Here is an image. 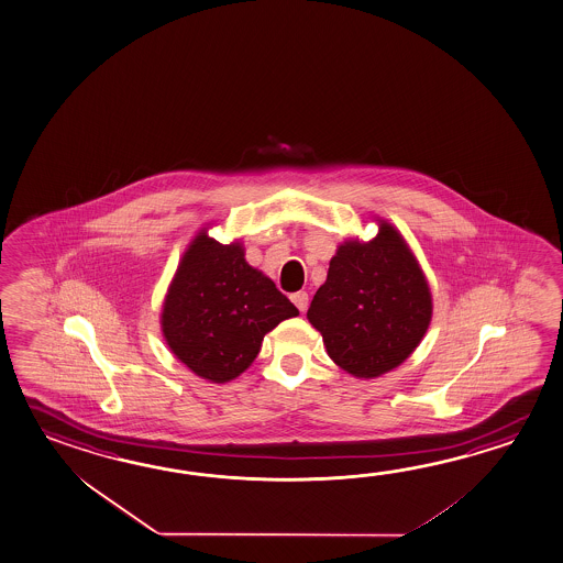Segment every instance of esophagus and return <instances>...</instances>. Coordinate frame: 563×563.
Wrapping results in <instances>:
<instances>
[{
	"label": "esophagus",
	"instance_id": "34e87169",
	"mask_svg": "<svg viewBox=\"0 0 563 563\" xmlns=\"http://www.w3.org/2000/svg\"><path fill=\"white\" fill-rule=\"evenodd\" d=\"M292 302H295V307L300 310V312H305L307 310V307H309V295L305 292V290H299V292H295L292 297Z\"/></svg>",
	"mask_w": 563,
	"mask_h": 563
}]
</instances>
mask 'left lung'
I'll use <instances>...</instances> for the list:
<instances>
[{
    "mask_svg": "<svg viewBox=\"0 0 563 563\" xmlns=\"http://www.w3.org/2000/svg\"><path fill=\"white\" fill-rule=\"evenodd\" d=\"M431 292L401 234L380 222L367 242H344L310 302V324L327 353L355 377H379L401 365L431 321Z\"/></svg>",
    "mask_w": 563,
    "mask_h": 563,
    "instance_id": "obj_1",
    "label": "left lung"
}]
</instances>
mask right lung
I'll return each instance as SVG.
<instances>
[{
  "mask_svg": "<svg viewBox=\"0 0 563 563\" xmlns=\"http://www.w3.org/2000/svg\"><path fill=\"white\" fill-rule=\"evenodd\" d=\"M297 314L275 283L244 261L241 244L200 232L166 295L162 331L198 377L227 383L253 363L264 334Z\"/></svg>",
  "mask_w": 563,
  "mask_h": 563,
  "instance_id": "obj_1",
  "label": "right lung"
}]
</instances>
